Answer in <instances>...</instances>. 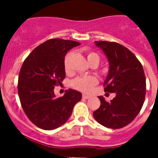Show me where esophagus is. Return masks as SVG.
Returning <instances> with one entry per match:
<instances>
[{
	"label": "esophagus",
	"instance_id": "1",
	"mask_svg": "<svg viewBox=\"0 0 158 158\" xmlns=\"http://www.w3.org/2000/svg\"><path fill=\"white\" fill-rule=\"evenodd\" d=\"M91 98L90 96H89V95H82V98H83V99H88V98Z\"/></svg>",
	"mask_w": 158,
	"mask_h": 158
}]
</instances>
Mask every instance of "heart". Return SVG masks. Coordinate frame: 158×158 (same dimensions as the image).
Segmentation results:
<instances>
[{"label":"heart","mask_w":158,"mask_h":158,"mask_svg":"<svg viewBox=\"0 0 158 158\" xmlns=\"http://www.w3.org/2000/svg\"><path fill=\"white\" fill-rule=\"evenodd\" d=\"M86 56L87 60H88L89 63H92V62H99V56L97 53L94 52H90V51H87L86 52ZM68 57H69V54L66 56L64 60V66L65 69H68L67 65V60ZM97 84V79L95 77L92 76H83V77H78L75 79L72 82V85L75 89L77 90L80 91V92H89L92 90L94 85Z\"/></svg>","instance_id":"heart-1"}]
</instances>
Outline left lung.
<instances>
[{"instance_id":"left-lung-1","label":"left lung","mask_w":158,"mask_h":158,"mask_svg":"<svg viewBox=\"0 0 158 158\" xmlns=\"http://www.w3.org/2000/svg\"><path fill=\"white\" fill-rule=\"evenodd\" d=\"M95 43L109 60V74L103 84L105 92H114L116 95L109 102L103 96H98L101 105L93 116L106 128H123L136 118L144 104L146 93L144 69L135 54L124 46L107 41Z\"/></svg>"}]
</instances>
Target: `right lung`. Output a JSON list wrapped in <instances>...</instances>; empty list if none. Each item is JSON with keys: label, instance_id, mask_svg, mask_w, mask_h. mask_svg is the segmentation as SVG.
Instances as JSON below:
<instances>
[{"label": "right lung", "instance_id": "right-lung-1", "mask_svg": "<svg viewBox=\"0 0 158 158\" xmlns=\"http://www.w3.org/2000/svg\"><path fill=\"white\" fill-rule=\"evenodd\" d=\"M80 45L76 41L51 39L36 47L26 58L18 77V95L25 114L32 123L44 130H53L69 119L82 94L69 89L56 98V85L66 77L65 56Z\"/></svg>", "mask_w": 158, "mask_h": 158}]
</instances>
